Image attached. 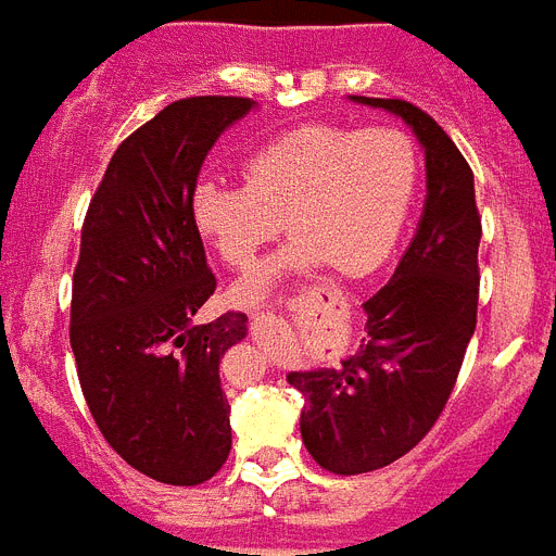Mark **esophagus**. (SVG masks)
Listing matches in <instances>:
<instances>
[{
  "label": "esophagus",
  "instance_id": "obj_1",
  "mask_svg": "<svg viewBox=\"0 0 556 556\" xmlns=\"http://www.w3.org/2000/svg\"><path fill=\"white\" fill-rule=\"evenodd\" d=\"M274 331H277V328H274V317H260V314H256V317L251 319V337H254V340H270V333ZM296 363H300V354H296V351H279V368H293Z\"/></svg>",
  "mask_w": 556,
  "mask_h": 556
}]
</instances>
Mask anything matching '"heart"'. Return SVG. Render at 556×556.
Masks as SVG:
<instances>
[{"label":"heart","mask_w":556,"mask_h":556,"mask_svg":"<svg viewBox=\"0 0 556 556\" xmlns=\"http://www.w3.org/2000/svg\"><path fill=\"white\" fill-rule=\"evenodd\" d=\"M242 176L245 185L202 179L191 211L197 231L237 270L251 268L286 225L293 245L233 288V300L256 305L291 270L328 263L363 277L380 268L408 219L419 148L394 125L302 122L248 153Z\"/></svg>","instance_id":"1"}]
</instances>
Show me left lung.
<instances>
[{
	"mask_svg": "<svg viewBox=\"0 0 556 556\" xmlns=\"http://www.w3.org/2000/svg\"><path fill=\"white\" fill-rule=\"evenodd\" d=\"M403 116L426 148L428 197L394 277L363 302L368 337L340 368L291 371L302 442L319 468L365 473L405 457L434 428L477 328L482 219L466 156L422 108L354 97Z\"/></svg>",
	"mask_w": 556,
	"mask_h": 556,
	"instance_id": "8db88e82",
	"label": "left lung"
}]
</instances>
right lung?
I'll list each match as a JSON object with an SVG mask.
<instances>
[{
  "mask_svg": "<svg viewBox=\"0 0 556 556\" xmlns=\"http://www.w3.org/2000/svg\"><path fill=\"white\" fill-rule=\"evenodd\" d=\"M251 108L245 97L162 108L116 148L83 223L71 349L85 403L130 468L168 485H200L231 454L219 359L248 317L193 323L216 277L191 197L207 151Z\"/></svg>",
  "mask_w": 556,
  "mask_h": 556,
  "instance_id": "add662e5",
  "label": "right lung"
}]
</instances>
